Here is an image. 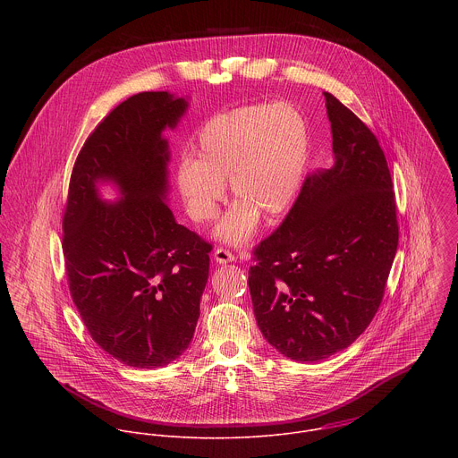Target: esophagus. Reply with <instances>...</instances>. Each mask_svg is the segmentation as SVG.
Returning a JSON list of instances; mask_svg holds the SVG:
<instances>
[{"label":"esophagus","instance_id":"obj_1","mask_svg":"<svg viewBox=\"0 0 458 458\" xmlns=\"http://www.w3.org/2000/svg\"><path fill=\"white\" fill-rule=\"evenodd\" d=\"M213 258H215V261L218 262V264L234 261V254L229 252L227 249H224V247H216L215 252H213Z\"/></svg>","mask_w":458,"mask_h":458}]
</instances>
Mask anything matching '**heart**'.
<instances>
[{
	"label": "heart",
	"mask_w": 458,
	"mask_h": 458,
	"mask_svg": "<svg viewBox=\"0 0 458 458\" xmlns=\"http://www.w3.org/2000/svg\"><path fill=\"white\" fill-rule=\"evenodd\" d=\"M309 149L303 114L287 102L236 107L208 118L196 133V157H183L178 185L196 222L216 216L229 180L236 199L216 227L225 243L247 242L261 213L282 216L301 185Z\"/></svg>",
	"instance_id": "heart-1"
}]
</instances>
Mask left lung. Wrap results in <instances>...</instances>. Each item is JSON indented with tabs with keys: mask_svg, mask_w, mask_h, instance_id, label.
I'll use <instances>...</instances> for the list:
<instances>
[{
	"mask_svg": "<svg viewBox=\"0 0 458 458\" xmlns=\"http://www.w3.org/2000/svg\"><path fill=\"white\" fill-rule=\"evenodd\" d=\"M335 164L307 176L284 222L252 250L264 338L296 361L349 347L374 319L398 245L392 174L377 137L325 91Z\"/></svg>",
	"mask_w": 458,
	"mask_h": 458,
	"instance_id": "obj_1",
	"label": "left lung"
}]
</instances>
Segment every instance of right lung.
Masks as SVG:
<instances>
[{
    "label": "right lung",
    "mask_w": 458,
    "mask_h": 458,
    "mask_svg": "<svg viewBox=\"0 0 458 458\" xmlns=\"http://www.w3.org/2000/svg\"><path fill=\"white\" fill-rule=\"evenodd\" d=\"M187 109L167 91L116 106L84 140L64 209V258L72 300L91 338L135 369H157L191 344L213 245L176 224L167 189L165 127ZM124 195L102 203L94 183Z\"/></svg>",
    "instance_id": "add662e5"
}]
</instances>
